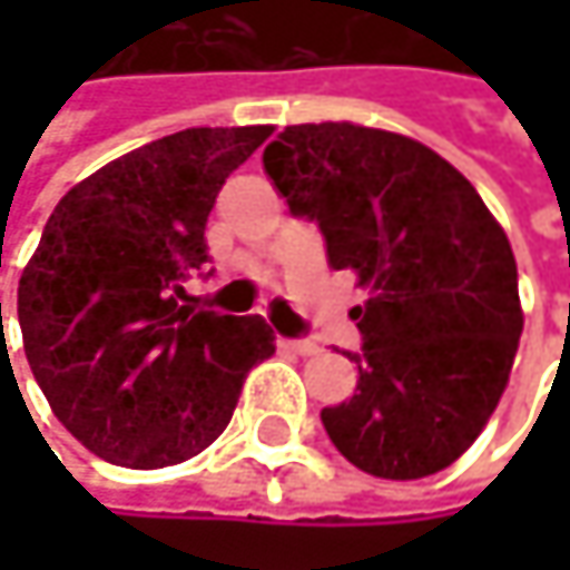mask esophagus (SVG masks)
<instances>
[{
    "label": "esophagus",
    "instance_id": "34e87169",
    "mask_svg": "<svg viewBox=\"0 0 570 570\" xmlns=\"http://www.w3.org/2000/svg\"><path fill=\"white\" fill-rule=\"evenodd\" d=\"M281 346L289 350V353H296V356H313V353H320V343H313V340H281Z\"/></svg>",
    "mask_w": 570,
    "mask_h": 570
}]
</instances>
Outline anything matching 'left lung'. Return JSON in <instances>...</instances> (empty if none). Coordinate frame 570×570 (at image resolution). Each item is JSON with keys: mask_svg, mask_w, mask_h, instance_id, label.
<instances>
[{"mask_svg": "<svg viewBox=\"0 0 570 570\" xmlns=\"http://www.w3.org/2000/svg\"><path fill=\"white\" fill-rule=\"evenodd\" d=\"M264 168L316 220L330 267L370 289L350 309L360 383L320 412L326 435L380 479L449 469L495 412L524 326L505 230L445 158L393 131L289 125Z\"/></svg>", "mask_w": 570, "mask_h": 570, "instance_id": "obj_1", "label": "left lung"}]
</instances>
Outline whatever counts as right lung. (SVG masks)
I'll return each mask as SVG.
<instances>
[{
	"label": "right lung",
	"instance_id": "right-lung-1",
	"mask_svg": "<svg viewBox=\"0 0 570 570\" xmlns=\"http://www.w3.org/2000/svg\"><path fill=\"white\" fill-rule=\"evenodd\" d=\"M271 125L187 128L75 184L19 281L26 360L58 422L98 459L165 469L230 422L247 373L274 356L261 316L197 309L207 214Z\"/></svg>",
	"mask_w": 570,
	"mask_h": 570
}]
</instances>
